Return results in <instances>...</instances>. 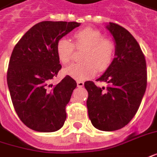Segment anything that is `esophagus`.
Instances as JSON below:
<instances>
[{"label": "esophagus", "mask_w": 157, "mask_h": 157, "mask_svg": "<svg viewBox=\"0 0 157 157\" xmlns=\"http://www.w3.org/2000/svg\"><path fill=\"white\" fill-rule=\"evenodd\" d=\"M84 86V82L82 81H77V87H82Z\"/></svg>", "instance_id": "1"}]
</instances>
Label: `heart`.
I'll return each instance as SVG.
<instances>
[{"mask_svg":"<svg viewBox=\"0 0 157 157\" xmlns=\"http://www.w3.org/2000/svg\"><path fill=\"white\" fill-rule=\"evenodd\" d=\"M75 46L85 47L82 52V62L75 63L65 68L63 72L75 80H85L93 76L97 68L104 71L113 60L115 46L113 42L103 38L100 31L91 27H85L74 34ZM74 44L70 39L61 38L56 43V54L63 63H68L73 57Z\"/></svg>","mask_w":157,"mask_h":157,"instance_id":"1","label":"heart"}]
</instances>
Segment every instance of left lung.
<instances>
[{"mask_svg": "<svg viewBox=\"0 0 157 157\" xmlns=\"http://www.w3.org/2000/svg\"><path fill=\"white\" fill-rule=\"evenodd\" d=\"M106 29L115 41V57L97 81L108 87L84 83L88 93V117L94 127L113 132L125 126L137 113L147 87L144 55L137 40L125 28L111 23Z\"/></svg>", "mask_w": 157, "mask_h": 157, "instance_id": "1", "label": "left lung"}]
</instances>
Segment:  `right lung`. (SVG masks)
I'll return each mask as SVG.
<instances>
[{
	"label": "right lung",
	"instance_id": "right-lung-1",
	"mask_svg": "<svg viewBox=\"0 0 157 157\" xmlns=\"http://www.w3.org/2000/svg\"><path fill=\"white\" fill-rule=\"evenodd\" d=\"M80 25L74 21L39 22L13 48L7 69V86L16 113L33 131L56 132L66 120L65 108L76 82L69 75L56 85L51 81L62 68L56 43Z\"/></svg>",
	"mask_w": 157,
	"mask_h": 157
}]
</instances>
